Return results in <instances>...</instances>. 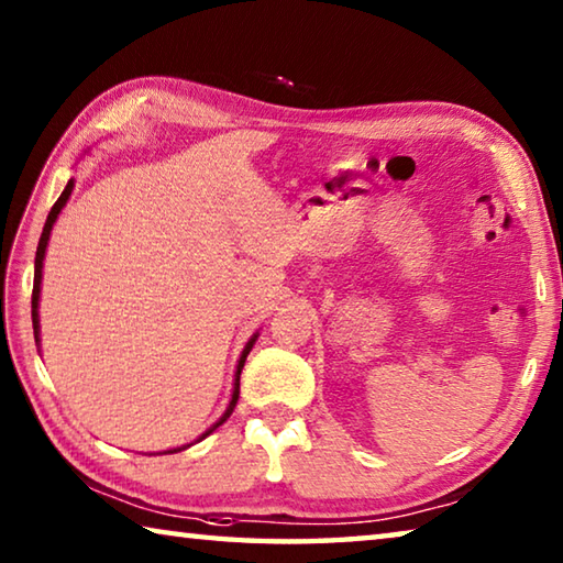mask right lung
Segmentation results:
<instances>
[{
    "instance_id": "right-lung-1",
    "label": "right lung",
    "mask_w": 563,
    "mask_h": 563,
    "mask_svg": "<svg viewBox=\"0 0 563 563\" xmlns=\"http://www.w3.org/2000/svg\"><path fill=\"white\" fill-rule=\"evenodd\" d=\"M71 188H74V180H69V184H66V188H64V194L59 196V201H56L54 206H52V211H49V216H46V223H44V231H42V238H40V245H36V258H34V290H32V322H34V338L40 340V312H36V308H40V285H42V265H44V251H46V243H49V233H52V225H54V221H56V216H59V211L64 208V203L69 201V196H71ZM253 342H255V338L247 342L245 345V350H243V355H241V360H238V373H235V387H233V399H231V405H228V409H225V415L218 419V422L211 427V430H208L203 437H208L211 434L218 424H223L228 417H231V412L235 409V402H238V395H241V369H243V365H245V357H247V352L253 350ZM201 437V440H203ZM174 452H180V450H174Z\"/></svg>"
}]
</instances>
